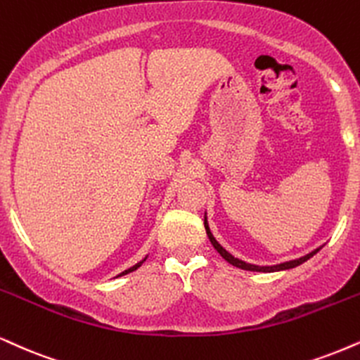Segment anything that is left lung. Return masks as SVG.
Masks as SVG:
<instances>
[{
	"instance_id": "8db88e82",
	"label": "left lung",
	"mask_w": 360,
	"mask_h": 360,
	"mask_svg": "<svg viewBox=\"0 0 360 360\" xmlns=\"http://www.w3.org/2000/svg\"><path fill=\"white\" fill-rule=\"evenodd\" d=\"M205 228H206V235H207V238H210L211 245L214 246L216 251H218V253L221 255V257H223L224 259H226L228 263H231L233 266H238V268H241V270H248V271H263V274H270V271L290 270V268H295V266H298V265H302V263L307 262V259L314 257V255L317 253V251H319L320 248H322V246H320V248L314 250V251H310V253H309V255H305V257H302V258H297V259H292V262H285V263H280V265H274V266H258V265H251V263H246V262H243V259H238V258L233 257L231 253H228V251L224 250L223 246L218 243V241H216V238L213 236V233H211L210 226H207V219H206V218H205Z\"/></svg>"
}]
</instances>
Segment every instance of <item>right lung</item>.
I'll return each instance as SVG.
<instances>
[{
    "mask_svg": "<svg viewBox=\"0 0 360 360\" xmlns=\"http://www.w3.org/2000/svg\"><path fill=\"white\" fill-rule=\"evenodd\" d=\"M146 262V258L144 259H142V262H139L137 263V265H134V266H131V268H129V270H125V271H122V274H120L119 276H122V275H127V274H131V271H134V270H137V268L139 266H141L142 265V263H144Z\"/></svg>",
    "mask_w": 360,
    "mask_h": 360,
    "instance_id": "obj_1",
    "label": "right lung"
}]
</instances>
